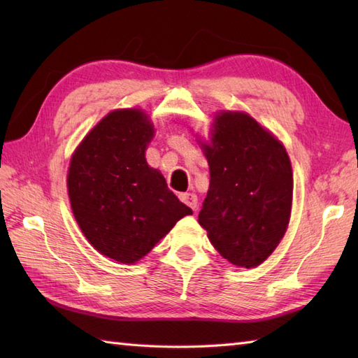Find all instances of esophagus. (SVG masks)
Here are the masks:
<instances>
[{"label":"esophagus","mask_w":358,"mask_h":358,"mask_svg":"<svg viewBox=\"0 0 358 358\" xmlns=\"http://www.w3.org/2000/svg\"><path fill=\"white\" fill-rule=\"evenodd\" d=\"M180 200L183 201L186 206H189L191 209H196V206H199V199H196L195 194H191V192H185V194H180Z\"/></svg>","instance_id":"34e87169"}]
</instances>
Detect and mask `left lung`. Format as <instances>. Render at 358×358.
Masks as SVG:
<instances>
[{"label": "left lung", "mask_w": 358, "mask_h": 358, "mask_svg": "<svg viewBox=\"0 0 358 358\" xmlns=\"http://www.w3.org/2000/svg\"><path fill=\"white\" fill-rule=\"evenodd\" d=\"M203 144L210 183L199 223L227 262L262 264L283 238L291 215L292 167L281 143L246 113L215 118Z\"/></svg>", "instance_id": "obj_1"}]
</instances>
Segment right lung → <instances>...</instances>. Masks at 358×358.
Masks as SVG:
<instances>
[{
  "label": "right lung",
  "instance_id": "obj_1",
  "mask_svg": "<svg viewBox=\"0 0 358 358\" xmlns=\"http://www.w3.org/2000/svg\"><path fill=\"white\" fill-rule=\"evenodd\" d=\"M154 126L143 112L113 110L75 150L67 189L75 220L98 252L135 263L192 209L144 158Z\"/></svg>",
  "mask_w": 358,
  "mask_h": 358
}]
</instances>
